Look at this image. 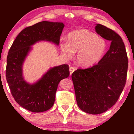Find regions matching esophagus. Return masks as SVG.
<instances>
[{
    "label": "esophagus",
    "mask_w": 134,
    "mask_h": 134,
    "mask_svg": "<svg viewBox=\"0 0 134 134\" xmlns=\"http://www.w3.org/2000/svg\"><path fill=\"white\" fill-rule=\"evenodd\" d=\"M74 71H75V68L71 67L70 68H69V74H70V75H72V74Z\"/></svg>",
    "instance_id": "esophagus-1"
}]
</instances>
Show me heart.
Masks as SVG:
<instances>
[{
  "label": "heart",
  "mask_w": 134,
  "mask_h": 134,
  "mask_svg": "<svg viewBox=\"0 0 134 134\" xmlns=\"http://www.w3.org/2000/svg\"><path fill=\"white\" fill-rule=\"evenodd\" d=\"M107 44L103 38L87 29L73 30L68 35V41L61 44L62 52L68 58L77 52L79 65L88 67L98 63L105 54Z\"/></svg>",
  "instance_id": "obj_1"
}]
</instances>
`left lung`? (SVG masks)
Wrapping results in <instances>:
<instances>
[{"mask_svg":"<svg viewBox=\"0 0 134 134\" xmlns=\"http://www.w3.org/2000/svg\"><path fill=\"white\" fill-rule=\"evenodd\" d=\"M95 30L111 41L109 50L97 65L77 69L71 76L79 107L93 115L105 112L115 105L125 86L128 68L127 53L121 36L99 24Z\"/></svg>","mask_w":134,"mask_h":134,"instance_id":"left-lung-1","label":"left lung"}]
</instances>
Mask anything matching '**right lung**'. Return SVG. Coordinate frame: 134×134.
Instances as JSON below:
<instances>
[{
  "label": "right lung",
  "instance_id": "obj_1",
  "mask_svg": "<svg viewBox=\"0 0 134 134\" xmlns=\"http://www.w3.org/2000/svg\"><path fill=\"white\" fill-rule=\"evenodd\" d=\"M65 27L63 23L42 21L26 27L16 36L7 58L6 79L13 97L21 107L32 112H43L54 105L58 85L69 76V66L62 65L50 68L35 83L24 80L23 66L32 46L46 41L59 45Z\"/></svg>",
  "mask_w": 134,
  "mask_h": 134
}]
</instances>
